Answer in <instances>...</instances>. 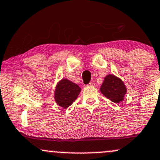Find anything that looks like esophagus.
I'll return each instance as SVG.
<instances>
[{
  "mask_svg": "<svg viewBox=\"0 0 160 160\" xmlns=\"http://www.w3.org/2000/svg\"><path fill=\"white\" fill-rule=\"evenodd\" d=\"M87 86H90V87H94V86H95V83H93V82H90V83Z\"/></svg>",
  "mask_w": 160,
  "mask_h": 160,
  "instance_id": "esophagus-1",
  "label": "esophagus"
}]
</instances>
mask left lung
I'll return each mask as SVG.
<instances>
[{
	"label": "left lung",
	"instance_id": "obj_1",
	"mask_svg": "<svg viewBox=\"0 0 160 160\" xmlns=\"http://www.w3.org/2000/svg\"><path fill=\"white\" fill-rule=\"evenodd\" d=\"M100 90L107 98L116 103H119L124 100L127 91L122 80L112 74L107 75L104 78Z\"/></svg>",
	"mask_w": 160,
	"mask_h": 160
}]
</instances>
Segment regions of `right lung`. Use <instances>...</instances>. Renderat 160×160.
Listing matches in <instances>:
<instances>
[{"label":"right lung","instance_id":"add662e5","mask_svg":"<svg viewBox=\"0 0 160 160\" xmlns=\"http://www.w3.org/2000/svg\"><path fill=\"white\" fill-rule=\"evenodd\" d=\"M81 89L78 85L67 79H62L56 86L55 101L60 107L67 108L77 100Z\"/></svg>","mask_w":160,"mask_h":160}]
</instances>
